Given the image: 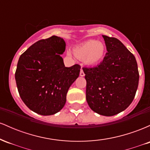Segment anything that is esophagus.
Returning <instances> with one entry per match:
<instances>
[{
    "instance_id": "esophagus-1",
    "label": "esophagus",
    "mask_w": 150,
    "mask_h": 150,
    "mask_svg": "<svg viewBox=\"0 0 150 150\" xmlns=\"http://www.w3.org/2000/svg\"><path fill=\"white\" fill-rule=\"evenodd\" d=\"M80 75L81 77H83V76H85V73H84V71H83V70L82 69V68H81V70H80Z\"/></svg>"
}]
</instances>
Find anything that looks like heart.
<instances>
[{"instance_id":"heart-1","label":"heart","mask_w":150,"mask_h":150,"mask_svg":"<svg viewBox=\"0 0 150 150\" xmlns=\"http://www.w3.org/2000/svg\"><path fill=\"white\" fill-rule=\"evenodd\" d=\"M105 53L106 47L104 44L96 40L86 41L74 49L75 56L80 59H84L86 64L89 65L100 63L104 57Z\"/></svg>"}]
</instances>
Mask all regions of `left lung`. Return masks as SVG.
Instances as JSON below:
<instances>
[{
	"instance_id": "1",
	"label": "left lung",
	"mask_w": 150,
	"mask_h": 150,
	"mask_svg": "<svg viewBox=\"0 0 150 150\" xmlns=\"http://www.w3.org/2000/svg\"><path fill=\"white\" fill-rule=\"evenodd\" d=\"M107 53L97 67L83 68L86 99L94 112L111 116L130 106L138 87L139 72L134 55L114 37L102 35Z\"/></svg>"
}]
</instances>
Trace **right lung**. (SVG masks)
Returning a JSON list of instances; mask_svg holds the SVG:
<instances>
[{
  "label": "right lung",
  "instance_id": "1",
  "mask_svg": "<svg viewBox=\"0 0 150 150\" xmlns=\"http://www.w3.org/2000/svg\"><path fill=\"white\" fill-rule=\"evenodd\" d=\"M63 38L52 36L34 43L20 56L15 80L22 100L42 116L55 114L63 108L80 66L67 68L61 55L65 50Z\"/></svg>",
  "mask_w": 150,
  "mask_h": 150
}]
</instances>
